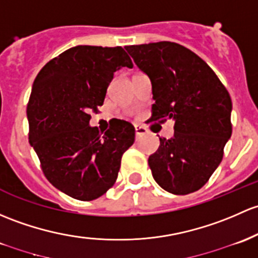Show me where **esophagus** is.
<instances>
[{"label": "esophagus", "mask_w": 258, "mask_h": 258, "mask_svg": "<svg viewBox=\"0 0 258 258\" xmlns=\"http://www.w3.org/2000/svg\"><path fill=\"white\" fill-rule=\"evenodd\" d=\"M135 131H136V137H140V136H142V135H145L146 132H147V130H146L143 126L136 124V126H135Z\"/></svg>", "instance_id": "obj_1"}]
</instances>
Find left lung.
<instances>
[{"mask_svg":"<svg viewBox=\"0 0 258 258\" xmlns=\"http://www.w3.org/2000/svg\"><path fill=\"white\" fill-rule=\"evenodd\" d=\"M124 48L151 79L150 121L174 120V136L159 138V148L148 158L154 180L172 194L199 190L219 167L231 137L229 91L200 56L178 43Z\"/></svg>","mask_w":258,"mask_h":258,"instance_id":"left-lung-1","label":"left lung"}]
</instances>
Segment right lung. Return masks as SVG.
Masks as SVG:
<instances>
[{
  "mask_svg": "<svg viewBox=\"0 0 258 258\" xmlns=\"http://www.w3.org/2000/svg\"><path fill=\"white\" fill-rule=\"evenodd\" d=\"M134 68L122 47L78 45L38 73L28 105L29 143L45 178L69 197L90 202L115 184L122 154L135 142V127L117 120L105 134L89 126L104 104L113 73Z\"/></svg>",
  "mask_w": 258,
  "mask_h": 258,
  "instance_id": "1",
  "label": "right lung"
}]
</instances>
